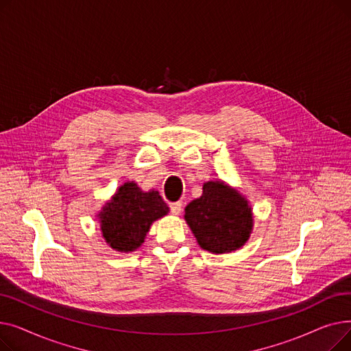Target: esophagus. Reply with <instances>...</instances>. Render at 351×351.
I'll use <instances>...</instances> for the list:
<instances>
[{"label": "esophagus", "mask_w": 351, "mask_h": 351, "mask_svg": "<svg viewBox=\"0 0 351 351\" xmlns=\"http://www.w3.org/2000/svg\"><path fill=\"white\" fill-rule=\"evenodd\" d=\"M169 209L172 215H179L182 212V202H172L169 204Z\"/></svg>", "instance_id": "obj_1"}]
</instances>
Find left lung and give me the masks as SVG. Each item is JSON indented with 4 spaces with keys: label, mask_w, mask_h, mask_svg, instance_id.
<instances>
[{
    "label": "left lung",
    "mask_w": 351,
    "mask_h": 351,
    "mask_svg": "<svg viewBox=\"0 0 351 351\" xmlns=\"http://www.w3.org/2000/svg\"><path fill=\"white\" fill-rule=\"evenodd\" d=\"M185 220L199 246L219 254L242 247L253 228L249 202L222 180L205 183L202 196L185 208Z\"/></svg>",
    "instance_id": "1"
}]
</instances>
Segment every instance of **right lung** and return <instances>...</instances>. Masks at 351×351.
<instances>
[{
  "label": "right lung",
  "instance_id": "right-lung-1",
  "mask_svg": "<svg viewBox=\"0 0 351 351\" xmlns=\"http://www.w3.org/2000/svg\"><path fill=\"white\" fill-rule=\"evenodd\" d=\"M169 208L158 191L143 192L135 182H126L99 212L105 242L118 252H134L143 242L156 219Z\"/></svg>",
  "mask_w": 351,
  "mask_h": 351
}]
</instances>
